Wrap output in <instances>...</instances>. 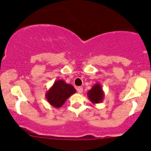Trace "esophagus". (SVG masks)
<instances>
[{"instance_id": "obj_1", "label": "esophagus", "mask_w": 151, "mask_h": 151, "mask_svg": "<svg viewBox=\"0 0 151 151\" xmlns=\"http://www.w3.org/2000/svg\"><path fill=\"white\" fill-rule=\"evenodd\" d=\"M77 91L78 93H82L83 92V88L82 87H78L77 88Z\"/></svg>"}]
</instances>
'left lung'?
Segmentation results:
<instances>
[{
  "mask_svg": "<svg viewBox=\"0 0 151 151\" xmlns=\"http://www.w3.org/2000/svg\"><path fill=\"white\" fill-rule=\"evenodd\" d=\"M87 95H88L89 100L93 104H100L102 102L105 96L102 86L100 83L95 84L93 88L89 90Z\"/></svg>",
  "mask_w": 151,
  "mask_h": 151,
  "instance_id": "left-lung-1",
  "label": "left lung"
}]
</instances>
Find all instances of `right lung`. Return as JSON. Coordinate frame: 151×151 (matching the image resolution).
<instances>
[{"label": "right lung", "mask_w": 151, "mask_h": 151, "mask_svg": "<svg viewBox=\"0 0 151 151\" xmlns=\"http://www.w3.org/2000/svg\"><path fill=\"white\" fill-rule=\"evenodd\" d=\"M76 93V90L70 84L64 80H56L45 93L47 101L55 109L61 107L71 95Z\"/></svg>", "instance_id": "1"}]
</instances>
